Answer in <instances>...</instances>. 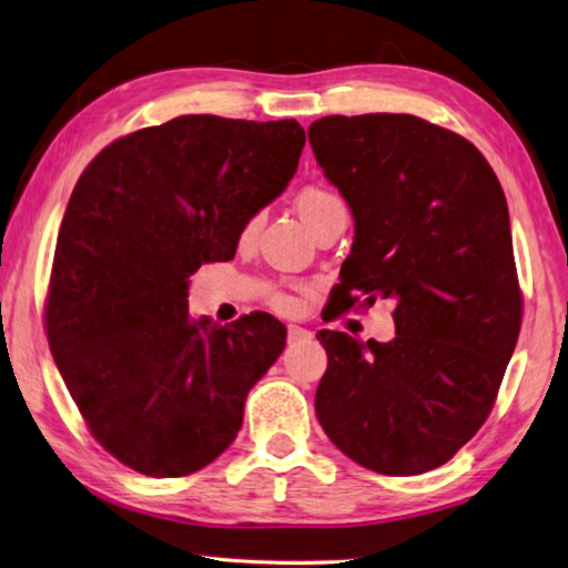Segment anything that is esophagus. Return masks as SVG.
<instances>
[{
  "instance_id": "34e87169",
  "label": "esophagus",
  "mask_w": 568,
  "mask_h": 568,
  "mask_svg": "<svg viewBox=\"0 0 568 568\" xmlns=\"http://www.w3.org/2000/svg\"><path fill=\"white\" fill-rule=\"evenodd\" d=\"M313 335L307 333L305 327H297V325H291L287 327V343L291 345H297V343H305V339H311Z\"/></svg>"
}]
</instances>
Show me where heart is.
Segmentation results:
<instances>
[{"instance_id":"b5f03b06","label":"heart","mask_w":568,"mask_h":568,"mask_svg":"<svg viewBox=\"0 0 568 568\" xmlns=\"http://www.w3.org/2000/svg\"><path fill=\"white\" fill-rule=\"evenodd\" d=\"M295 209H297V215H301V219L305 221L307 229L313 231L327 213H333L337 209H345V203L335 191L325 189V185H305V189L295 195ZM253 231H255V219L245 223L243 239L253 235ZM267 303H271V307L277 313H293L295 311V297L287 291H281V287H273L271 297H267Z\"/></svg>"}]
</instances>
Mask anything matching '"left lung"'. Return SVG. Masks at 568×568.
Instances as JSON below:
<instances>
[{
	"label": "left lung",
	"instance_id": "obj_1",
	"mask_svg": "<svg viewBox=\"0 0 568 568\" xmlns=\"http://www.w3.org/2000/svg\"><path fill=\"white\" fill-rule=\"evenodd\" d=\"M307 136L355 219L333 315L385 297L397 327L389 343L320 329L317 419L367 469H437L487 422L521 329L499 179L474 143L409 113L325 116Z\"/></svg>",
	"mask_w": 568,
	"mask_h": 568
}]
</instances>
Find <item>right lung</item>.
Masks as SVG:
<instances>
[{
    "instance_id": "right-lung-1",
    "label": "right lung",
    "mask_w": 568,
    "mask_h": 568,
    "mask_svg": "<svg viewBox=\"0 0 568 568\" xmlns=\"http://www.w3.org/2000/svg\"><path fill=\"white\" fill-rule=\"evenodd\" d=\"M295 119L211 113L126 133L81 173L57 235L44 325L94 439L146 477H185L231 447L243 405L285 347L267 313L189 315V275L231 261L295 176Z\"/></svg>"
}]
</instances>
